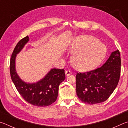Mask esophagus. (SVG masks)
<instances>
[{
    "instance_id": "34e87169",
    "label": "esophagus",
    "mask_w": 128,
    "mask_h": 128,
    "mask_svg": "<svg viewBox=\"0 0 128 128\" xmlns=\"http://www.w3.org/2000/svg\"><path fill=\"white\" fill-rule=\"evenodd\" d=\"M65 73H66V76H69L71 74V72L70 70H66Z\"/></svg>"
}]
</instances>
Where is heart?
Listing matches in <instances>:
<instances>
[{"instance_id":"heart-1","label":"heart","mask_w":128,"mask_h":128,"mask_svg":"<svg viewBox=\"0 0 128 128\" xmlns=\"http://www.w3.org/2000/svg\"><path fill=\"white\" fill-rule=\"evenodd\" d=\"M73 53V65L80 70L94 68L104 58L106 47L103 43L92 36H81L76 38L70 44Z\"/></svg>"}]
</instances>
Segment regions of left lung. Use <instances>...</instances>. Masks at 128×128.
I'll return each mask as SVG.
<instances>
[{
  "instance_id": "obj_1",
  "label": "left lung",
  "mask_w": 128,
  "mask_h": 128,
  "mask_svg": "<svg viewBox=\"0 0 128 128\" xmlns=\"http://www.w3.org/2000/svg\"><path fill=\"white\" fill-rule=\"evenodd\" d=\"M121 58L118 50L112 52L102 66L76 75V92L82 102L100 103L109 98L120 79Z\"/></svg>"
}]
</instances>
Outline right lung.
<instances>
[{"label":"right lung","instance_id":"1","mask_svg":"<svg viewBox=\"0 0 128 128\" xmlns=\"http://www.w3.org/2000/svg\"><path fill=\"white\" fill-rule=\"evenodd\" d=\"M29 40V36L21 40L16 44L10 61V74L16 89L24 100L38 107H46L52 104L58 98L59 86L66 79L64 69L54 68L44 78L36 83H27L17 74L15 66L17 54L22 50Z\"/></svg>","mask_w":128,"mask_h":128}]
</instances>
